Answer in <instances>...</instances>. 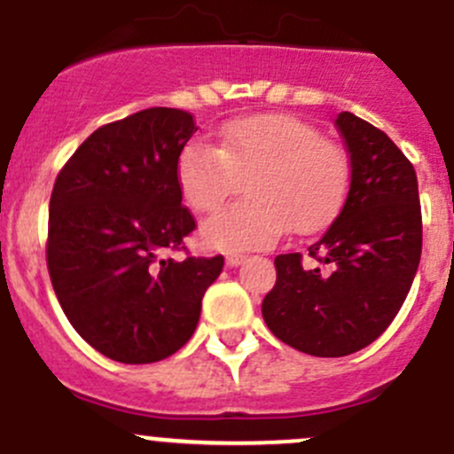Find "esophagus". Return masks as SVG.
<instances>
[{"instance_id":"esophagus-1","label":"esophagus","mask_w":454,"mask_h":454,"mask_svg":"<svg viewBox=\"0 0 454 454\" xmlns=\"http://www.w3.org/2000/svg\"><path fill=\"white\" fill-rule=\"evenodd\" d=\"M246 259V254H241V253H228L226 254V263L228 266H239L241 262H244Z\"/></svg>"}]
</instances>
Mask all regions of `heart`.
Instances as JSON below:
<instances>
[{
	"label": "heart",
	"instance_id": "obj_1",
	"mask_svg": "<svg viewBox=\"0 0 454 454\" xmlns=\"http://www.w3.org/2000/svg\"><path fill=\"white\" fill-rule=\"evenodd\" d=\"M246 178L248 201L201 228L213 248H268L288 228L310 235L328 226L348 195L350 161L319 130L290 115L241 117L223 126L217 148L192 142L179 155V188L197 213L217 210Z\"/></svg>",
	"mask_w": 454,
	"mask_h": 454
}]
</instances>
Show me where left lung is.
Masks as SVG:
<instances>
[{
	"instance_id": "obj_1",
	"label": "left lung",
	"mask_w": 454,
	"mask_h": 454,
	"mask_svg": "<svg viewBox=\"0 0 454 454\" xmlns=\"http://www.w3.org/2000/svg\"><path fill=\"white\" fill-rule=\"evenodd\" d=\"M350 155V191L339 217L301 253L277 254L262 315L284 344L344 357L372 344L402 308L421 257V206L411 161L384 130L339 113Z\"/></svg>"
}]
</instances>
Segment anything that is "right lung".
Segmentation results:
<instances>
[{
    "instance_id": "right-lung-1",
    "label": "right lung",
    "mask_w": 454,
    "mask_h": 454,
    "mask_svg": "<svg viewBox=\"0 0 454 454\" xmlns=\"http://www.w3.org/2000/svg\"><path fill=\"white\" fill-rule=\"evenodd\" d=\"M197 130L191 113L146 108L97 129L59 170L46 262L73 328L108 359L153 364L177 353L200 321L223 257H186L197 228L177 164Z\"/></svg>"
}]
</instances>
